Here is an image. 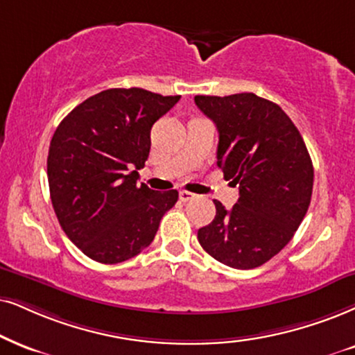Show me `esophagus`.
<instances>
[{
	"label": "esophagus",
	"instance_id": "esophagus-1",
	"mask_svg": "<svg viewBox=\"0 0 355 355\" xmlns=\"http://www.w3.org/2000/svg\"><path fill=\"white\" fill-rule=\"evenodd\" d=\"M178 196H180V200L182 201H190V200H193L195 198V193H191V191H187V190H182L180 193H178Z\"/></svg>",
	"mask_w": 355,
	"mask_h": 355
}]
</instances>
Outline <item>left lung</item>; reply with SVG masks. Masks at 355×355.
Returning <instances> with one entry per match:
<instances>
[{
    "instance_id": "1",
    "label": "left lung",
    "mask_w": 355,
    "mask_h": 355,
    "mask_svg": "<svg viewBox=\"0 0 355 355\" xmlns=\"http://www.w3.org/2000/svg\"><path fill=\"white\" fill-rule=\"evenodd\" d=\"M216 124L218 167L239 185V200L226 209L214 200L216 216L198 230V241L218 262L255 268L291 241L313 193L311 157L297 125L275 103L254 93L195 96Z\"/></svg>"
}]
</instances>
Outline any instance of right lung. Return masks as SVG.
<instances>
[{"mask_svg":"<svg viewBox=\"0 0 355 355\" xmlns=\"http://www.w3.org/2000/svg\"><path fill=\"white\" fill-rule=\"evenodd\" d=\"M180 96L111 88L89 96L58 124L49 147L53 211L69 239L89 259L118 263L154 241L178 191H155L137 170L150 150V129Z\"/></svg>","mask_w":355,"mask_h":355,"instance_id":"add662e5","label":"right lung"}]
</instances>
